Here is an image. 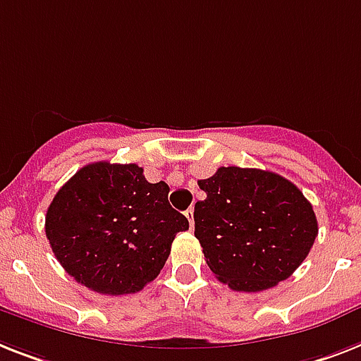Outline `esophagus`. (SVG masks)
<instances>
[{
	"mask_svg": "<svg viewBox=\"0 0 361 361\" xmlns=\"http://www.w3.org/2000/svg\"><path fill=\"white\" fill-rule=\"evenodd\" d=\"M186 217H188V221H190V227H193V208H188Z\"/></svg>",
	"mask_w": 361,
	"mask_h": 361,
	"instance_id": "obj_1",
	"label": "esophagus"
}]
</instances>
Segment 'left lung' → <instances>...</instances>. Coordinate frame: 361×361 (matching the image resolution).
Wrapping results in <instances>:
<instances>
[{
  "instance_id": "1",
  "label": "left lung",
  "mask_w": 361,
  "mask_h": 361,
  "mask_svg": "<svg viewBox=\"0 0 361 361\" xmlns=\"http://www.w3.org/2000/svg\"><path fill=\"white\" fill-rule=\"evenodd\" d=\"M197 184L207 199L195 202V238L210 271L231 290H269L308 256L317 219L288 178L228 166Z\"/></svg>"
}]
</instances>
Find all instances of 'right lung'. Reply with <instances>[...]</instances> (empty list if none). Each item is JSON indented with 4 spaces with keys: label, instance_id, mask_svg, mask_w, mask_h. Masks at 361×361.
Here are the masks:
<instances>
[{
    "label": "right lung",
    "instance_id": "1",
    "mask_svg": "<svg viewBox=\"0 0 361 361\" xmlns=\"http://www.w3.org/2000/svg\"><path fill=\"white\" fill-rule=\"evenodd\" d=\"M136 164L94 162L56 192L46 236L79 284L103 295L136 293L159 276L177 232L190 223Z\"/></svg>",
    "mask_w": 361,
    "mask_h": 361
}]
</instances>
